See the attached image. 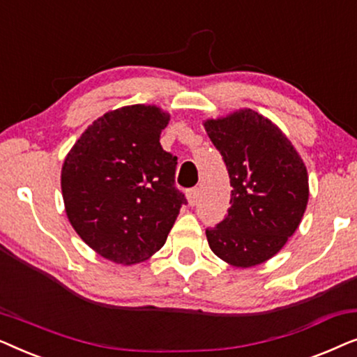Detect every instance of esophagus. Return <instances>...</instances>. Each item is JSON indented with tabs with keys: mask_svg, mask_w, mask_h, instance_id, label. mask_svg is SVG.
I'll return each instance as SVG.
<instances>
[{
	"mask_svg": "<svg viewBox=\"0 0 357 357\" xmlns=\"http://www.w3.org/2000/svg\"><path fill=\"white\" fill-rule=\"evenodd\" d=\"M198 195H199V190L195 187V188H190L187 192V199H188V204L190 206H195L198 202Z\"/></svg>",
	"mask_w": 357,
	"mask_h": 357,
	"instance_id": "esophagus-1",
	"label": "esophagus"
}]
</instances>
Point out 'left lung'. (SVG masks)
I'll use <instances>...</instances> for the list:
<instances>
[{"label": "left lung", "instance_id": "obj_1", "mask_svg": "<svg viewBox=\"0 0 357 357\" xmlns=\"http://www.w3.org/2000/svg\"><path fill=\"white\" fill-rule=\"evenodd\" d=\"M231 178V208L206 238L236 268L261 265L297 231L309 202V175L287 136L252 109L203 121Z\"/></svg>", "mask_w": 357, "mask_h": 357}]
</instances>
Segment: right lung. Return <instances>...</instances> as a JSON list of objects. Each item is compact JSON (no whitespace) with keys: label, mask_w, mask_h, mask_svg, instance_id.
Returning <instances> with one entry per match:
<instances>
[{"label":"right lung","mask_w":357,"mask_h":357,"mask_svg":"<svg viewBox=\"0 0 357 357\" xmlns=\"http://www.w3.org/2000/svg\"><path fill=\"white\" fill-rule=\"evenodd\" d=\"M170 114L125 105L92 121L66 154L61 193L77 236L107 260L135 265L160 250L187 203L177 158L159 143Z\"/></svg>","instance_id":"right-lung-1"}]
</instances>
